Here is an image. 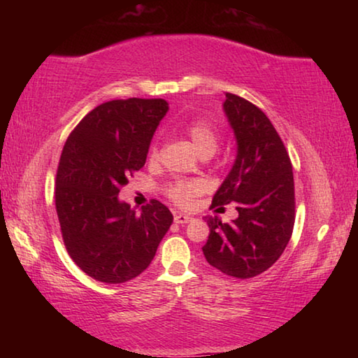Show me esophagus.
Returning a JSON list of instances; mask_svg holds the SVG:
<instances>
[{
  "mask_svg": "<svg viewBox=\"0 0 358 358\" xmlns=\"http://www.w3.org/2000/svg\"><path fill=\"white\" fill-rule=\"evenodd\" d=\"M173 221L177 224H187L189 221H192V217L187 216V215H183V213H178V215H175Z\"/></svg>",
  "mask_w": 358,
  "mask_h": 358,
  "instance_id": "34e87169",
  "label": "esophagus"
}]
</instances>
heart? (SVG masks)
Segmentation results:
<instances>
[{"mask_svg": "<svg viewBox=\"0 0 358 358\" xmlns=\"http://www.w3.org/2000/svg\"><path fill=\"white\" fill-rule=\"evenodd\" d=\"M186 136L189 137L196 150L202 156H211L220 147L221 134L220 129L216 128L215 123H211L210 120H196L191 124L186 126ZM161 156L159 143H151L148 151V159L151 162H156ZM203 185L197 180H175L171 181L166 186V196L169 201H172L178 207H189L194 199L202 192Z\"/></svg>", "mask_w": 358, "mask_h": 358, "instance_id": "heart-1", "label": "heart"}]
</instances>
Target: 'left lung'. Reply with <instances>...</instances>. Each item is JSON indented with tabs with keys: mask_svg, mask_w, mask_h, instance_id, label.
<instances>
[{
	"mask_svg": "<svg viewBox=\"0 0 358 358\" xmlns=\"http://www.w3.org/2000/svg\"><path fill=\"white\" fill-rule=\"evenodd\" d=\"M237 137V159L210 208L237 203L238 217H208L202 251L224 275L246 280L268 270L286 250L295 222L292 162L268 117L252 102L226 93L224 102Z\"/></svg>",
	"mask_w": 358,
	"mask_h": 358,
	"instance_id": "obj_1",
	"label": "left lung"
}]
</instances>
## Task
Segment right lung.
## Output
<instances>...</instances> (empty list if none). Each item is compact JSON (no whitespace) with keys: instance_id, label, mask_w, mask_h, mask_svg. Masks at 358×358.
<instances>
[{"instance_id":"1","label":"right lung","mask_w":358,"mask_h":358,"mask_svg":"<svg viewBox=\"0 0 358 358\" xmlns=\"http://www.w3.org/2000/svg\"><path fill=\"white\" fill-rule=\"evenodd\" d=\"M164 99H113L85 115L66 141L55 186L57 215L71 259L107 284L136 278L153 260L173 216L151 199L141 213L118 192L141 171Z\"/></svg>"}]
</instances>
